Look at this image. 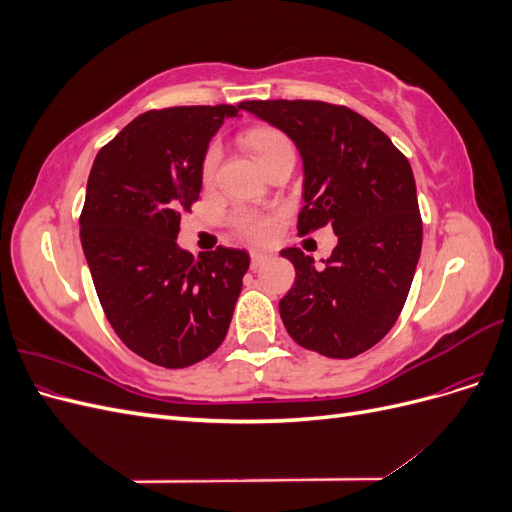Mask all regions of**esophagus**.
<instances>
[{
  "instance_id": "obj_1",
  "label": "esophagus",
  "mask_w": 512,
  "mask_h": 512,
  "mask_svg": "<svg viewBox=\"0 0 512 512\" xmlns=\"http://www.w3.org/2000/svg\"><path fill=\"white\" fill-rule=\"evenodd\" d=\"M250 256H252V269H254V271L260 269L262 265H265V260L269 258L267 254H262V252H252Z\"/></svg>"
}]
</instances>
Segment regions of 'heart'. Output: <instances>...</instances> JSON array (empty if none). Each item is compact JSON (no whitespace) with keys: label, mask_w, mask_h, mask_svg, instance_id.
<instances>
[{"label":"heart","mask_w":512,"mask_h":512,"mask_svg":"<svg viewBox=\"0 0 512 512\" xmlns=\"http://www.w3.org/2000/svg\"><path fill=\"white\" fill-rule=\"evenodd\" d=\"M243 143L245 147L252 151V156L256 158L258 166L262 168L269 164L273 158L284 156V153H292L294 156V147L290 138L277 128L271 126H256L250 128L243 134ZM215 168H218V149L211 147L205 153L203 160V181L209 183L215 175ZM235 228L241 237L252 243H265L273 237L275 232V220L271 215L265 213H254V211H241L235 215Z\"/></svg>","instance_id":"1"}]
</instances>
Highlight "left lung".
<instances>
[{"label":"left lung","mask_w":512,"mask_h":512,"mask_svg":"<svg viewBox=\"0 0 512 512\" xmlns=\"http://www.w3.org/2000/svg\"><path fill=\"white\" fill-rule=\"evenodd\" d=\"M292 138L303 160L299 235L331 226L324 267L299 247L282 252L297 280L280 301L288 335L331 359L376 346L408 299L423 243L416 183L391 138L348 106L318 100L239 104Z\"/></svg>","instance_id":"8db88e82"}]
</instances>
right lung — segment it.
Returning <instances> with one entry per match:
<instances>
[{"instance_id":"1","label":"right lung","mask_w":512,"mask_h":512,"mask_svg":"<svg viewBox=\"0 0 512 512\" xmlns=\"http://www.w3.org/2000/svg\"><path fill=\"white\" fill-rule=\"evenodd\" d=\"M239 108L147 111L91 166L79 220L91 280L121 342L153 365L188 367L218 350L250 269L245 250L192 256L177 245L181 213L203 190L209 141Z\"/></svg>"}]
</instances>
